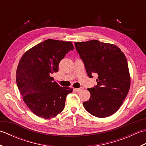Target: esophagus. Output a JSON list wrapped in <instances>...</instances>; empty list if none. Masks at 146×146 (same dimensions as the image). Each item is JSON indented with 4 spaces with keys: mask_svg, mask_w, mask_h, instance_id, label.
Wrapping results in <instances>:
<instances>
[{
    "mask_svg": "<svg viewBox=\"0 0 146 146\" xmlns=\"http://www.w3.org/2000/svg\"><path fill=\"white\" fill-rule=\"evenodd\" d=\"M83 89H84V88H83V87H80V88H75V90L76 91V92H80V91H82V90H83Z\"/></svg>",
    "mask_w": 146,
    "mask_h": 146,
    "instance_id": "esophagus-1",
    "label": "esophagus"
}]
</instances>
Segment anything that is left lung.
Returning <instances> with one entry per match:
<instances>
[{
	"mask_svg": "<svg viewBox=\"0 0 146 146\" xmlns=\"http://www.w3.org/2000/svg\"><path fill=\"white\" fill-rule=\"evenodd\" d=\"M75 45L88 76L98 75L97 85L87 89L91 96L83 106L95 117L111 115L122 105L131 85L124 54L117 46L98 40L75 42Z\"/></svg>",
	"mask_w": 146,
	"mask_h": 146,
	"instance_id": "left-lung-1",
	"label": "left lung"
}]
</instances>
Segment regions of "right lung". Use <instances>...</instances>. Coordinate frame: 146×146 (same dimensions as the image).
I'll return each mask as SVG.
<instances>
[{
  "label": "right lung",
  "mask_w": 146,
  "mask_h": 146,
  "mask_svg": "<svg viewBox=\"0 0 146 146\" xmlns=\"http://www.w3.org/2000/svg\"><path fill=\"white\" fill-rule=\"evenodd\" d=\"M73 49L71 42L49 39L22 56L16 71L17 87L25 104L36 115L51 119L64 109L66 96L73 89L61 87L51 75L58 71L60 61Z\"/></svg>",
  "instance_id": "right-lung-1"
}]
</instances>
